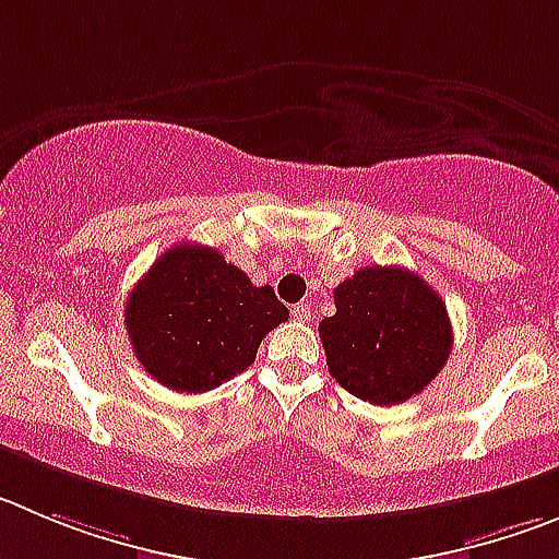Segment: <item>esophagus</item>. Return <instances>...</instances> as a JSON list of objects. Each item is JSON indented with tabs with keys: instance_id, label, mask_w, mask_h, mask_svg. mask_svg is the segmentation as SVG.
Here are the masks:
<instances>
[{
	"instance_id": "1",
	"label": "esophagus",
	"mask_w": 559,
	"mask_h": 559,
	"mask_svg": "<svg viewBox=\"0 0 559 559\" xmlns=\"http://www.w3.org/2000/svg\"><path fill=\"white\" fill-rule=\"evenodd\" d=\"M292 317H295L297 322H311L314 320V309H311V304H297L295 309H292Z\"/></svg>"
}]
</instances>
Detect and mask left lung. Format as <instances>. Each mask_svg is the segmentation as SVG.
Masks as SVG:
<instances>
[{
	"label": "left lung",
	"mask_w": 559,
	"mask_h": 559,
	"mask_svg": "<svg viewBox=\"0 0 559 559\" xmlns=\"http://www.w3.org/2000/svg\"><path fill=\"white\" fill-rule=\"evenodd\" d=\"M336 314L320 322L328 369L374 405L421 394L444 369L452 322L444 300L405 267H364L333 289Z\"/></svg>",
	"instance_id": "obj_1"
}]
</instances>
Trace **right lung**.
I'll list each match as a JSON object with an SVG mask.
<instances>
[{"mask_svg":"<svg viewBox=\"0 0 559 559\" xmlns=\"http://www.w3.org/2000/svg\"><path fill=\"white\" fill-rule=\"evenodd\" d=\"M123 317L145 372L174 391L201 394L245 372L289 311L273 286H253L215 248L181 242L138 281Z\"/></svg>","mask_w":559,"mask_h":559,"instance_id":"1","label":"right lung"}]
</instances>
